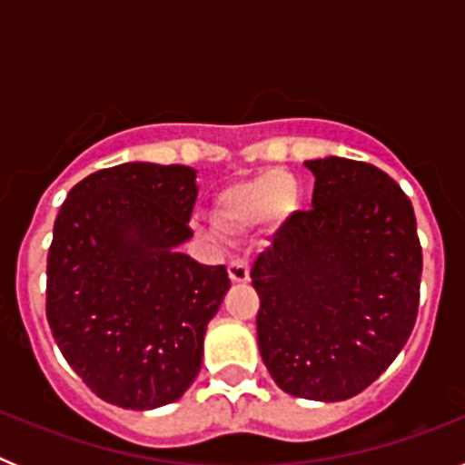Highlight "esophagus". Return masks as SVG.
I'll return each instance as SVG.
<instances>
[{"instance_id":"esophagus-1","label":"esophagus","mask_w":465,"mask_h":465,"mask_svg":"<svg viewBox=\"0 0 465 465\" xmlns=\"http://www.w3.org/2000/svg\"><path fill=\"white\" fill-rule=\"evenodd\" d=\"M228 277L232 283H246L249 282V265L242 258H235V261L228 265Z\"/></svg>"}]
</instances>
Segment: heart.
Wrapping results in <instances>:
<instances>
[{
	"label": "heart",
	"instance_id": "1",
	"mask_svg": "<svg viewBox=\"0 0 465 465\" xmlns=\"http://www.w3.org/2000/svg\"><path fill=\"white\" fill-rule=\"evenodd\" d=\"M298 203L295 182L286 172L268 170L237 182L213 197V221L223 232H242L268 216H286Z\"/></svg>",
	"mask_w": 465,
	"mask_h": 465
}]
</instances>
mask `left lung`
<instances>
[{"instance_id": "left-lung-1", "label": "left lung", "mask_w": 465, "mask_h": 465, "mask_svg": "<svg viewBox=\"0 0 465 465\" xmlns=\"http://www.w3.org/2000/svg\"><path fill=\"white\" fill-rule=\"evenodd\" d=\"M310 212L256 258L258 349L282 391L347 401L393 363L417 322L421 244L410 197L380 167L307 160Z\"/></svg>"}]
</instances>
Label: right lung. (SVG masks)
<instances>
[{
    "label": "right lung",
    "mask_w": 465,
    "mask_h": 465,
    "mask_svg": "<svg viewBox=\"0 0 465 465\" xmlns=\"http://www.w3.org/2000/svg\"><path fill=\"white\" fill-rule=\"evenodd\" d=\"M195 197L191 167L125 163L85 176L57 213L48 326L74 372L111 405L160 408L200 372L230 279L225 265L179 252L193 237Z\"/></svg>",
    "instance_id": "add662e5"
}]
</instances>
